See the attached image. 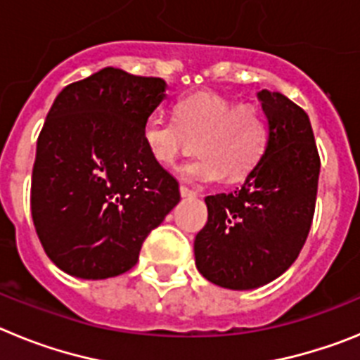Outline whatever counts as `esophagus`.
<instances>
[{"label":"esophagus","instance_id":"1","mask_svg":"<svg viewBox=\"0 0 360 360\" xmlns=\"http://www.w3.org/2000/svg\"><path fill=\"white\" fill-rule=\"evenodd\" d=\"M180 195H182V198H193V196H196V193L193 189H189V187L180 186Z\"/></svg>","mask_w":360,"mask_h":360}]
</instances>
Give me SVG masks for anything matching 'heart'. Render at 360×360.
Listing matches in <instances>:
<instances>
[{"label": "heart", "mask_w": 360, "mask_h": 360, "mask_svg": "<svg viewBox=\"0 0 360 360\" xmlns=\"http://www.w3.org/2000/svg\"><path fill=\"white\" fill-rule=\"evenodd\" d=\"M141 141L149 157L171 165L196 142L200 158L184 169L193 182H236L259 164L269 144V126L259 110L238 106L232 98L214 91H198L180 98L174 120L149 115L142 122Z\"/></svg>", "instance_id": "obj_1"}]
</instances>
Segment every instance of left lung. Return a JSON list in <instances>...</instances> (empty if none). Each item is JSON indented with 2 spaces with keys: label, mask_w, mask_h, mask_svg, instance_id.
<instances>
[{
  "label": "left lung",
  "mask_w": 360,
  "mask_h": 360,
  "mask_svg": "<svg viewBox=\"0 0 360 360\" xmlns=\"http://www.w3.org/2000/svg\"><path fill=\"white\" fill-rule=\"evenodd\" d=\"M269 126L259 164L232 193L207 196V224L195 238L200 274L218 287L250 290L297 259L316 211L321 160L310 119L279 91L257 94Z\"/></svg>",
  "instance_id": "left-lung-1"
}]
</instances>
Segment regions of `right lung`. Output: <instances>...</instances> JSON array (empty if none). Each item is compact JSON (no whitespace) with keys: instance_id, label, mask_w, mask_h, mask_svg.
<instances>
[{"instance_id":"1","label":"right lung","mask_w":360,"mask_h":360,"mask_svg":"<svg viewBox=\"0 0 360 360\" xmlns=\"http://www.w3.org/2000/svg\"><path fill=\"white\" fill-rule=\"evenodd\" d=\"M165 88L160 77L108 66L53 101L37 139L30 209L44 252L66 274L128 272L180 202L178 182L141 141Z\"/></svg>"}]
</instances>
